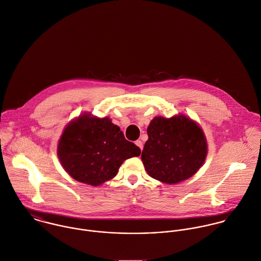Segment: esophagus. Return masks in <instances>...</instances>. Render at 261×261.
Masks as SVG:
<instances>
[{
    "instance_id": "obj_1",
    "label": "esophagus",
    "mask_w": 261,
    "mask_h": 261,
    "mask_svg": "<svg viewBox=\"0 0 261 261\" xmlns=\"http://www.w3.org/2000/svg\"><path fill=\"white\" fill-rule=\"evenodd\" d=\"M135 144L142 150V148H143V143H142V141L141 140H137L136 142H135Z\"/></svg>"
}]
</instances>
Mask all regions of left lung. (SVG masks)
<instances>
[{
	"label": "left lung",
	"instance_id": "8db88e82",
	"mask_svg": "<svg viewBox=\"0 0 261 261\" xmlns=\"http://www.w3.org/2000/svg\"><path fill=\"white\" fill-rule=\"evenodd\" d=\"M141 159L147 173L166 185L181 182L202 167L208 142L201 126L184 114L154 117Z\"/></svg>",
	"mask_w": 261,
	"mask_h": 261
}]
</instances>
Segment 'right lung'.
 Masks as SVG:
<instances>
[{"label": "right lung", "mask_w": 261, "mask_h": 261, "mask_svg": "<svg viewBox=\"0 0 261 261\" xmlns=\"http://www.w3.org/2000/svg\"><path fill=\"white\" fill-rule=\"evenodd\" d=\"M140 148L125 139L109 117L84 113L64 128L57 155L64 170L75 180L98 187L114 178L124 160L139 156Z\"/></svg>", "instance_id": "add662e5"}]
</instances>
